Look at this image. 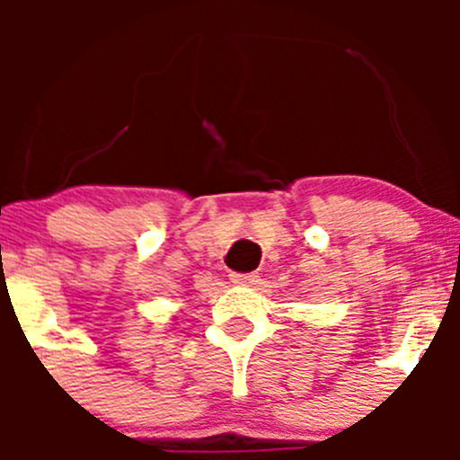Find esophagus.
Returning <instances> with one entry per match:
<instances>
[{
    "instance_id": "obj_1",
    "label": "esophagus",
    "mask_w": 460,
    "mask_h": 460,
    "mask_svg": "<svg viewBox=\"0 0 460 460\" xmlns=\"http://www.w3.org/2000/svg\"><path fill=\"white\" fill-rule=\"evenodd\" d=\"M231 282H238V285H256L258 276L256 273H231Z\"/></svg>"
}]
</instances>
